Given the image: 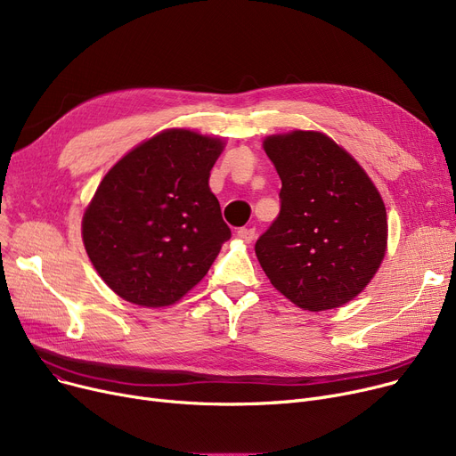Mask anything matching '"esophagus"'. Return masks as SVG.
<instances>
[{
  "label": "esophagus",
  "mask_w": 456,
  "mask_h": 456,
  "mask_svg": "<svg viewBox=\"0 0 456 456\" xmlns=\"http://www.w3.org/2000/svg\"><path fill=\"white\" fill-rule=\"evenodd\" d=\"M236 236L240 238V240L251 244V242L255 240V229H251V227H242V229L236 231Z\"/></svg>",
  "instance_id": "esophagus-1"
}]
</instances>
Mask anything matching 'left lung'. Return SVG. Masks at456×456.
<instances>
[{"label": "left lung", "instance_id": "1", "mask_svg": "<svg viewBox=\"0 0 456 456\" xmlns=\"http://www.w3.org/2000/svg\"><path fill=\"white\" fill-rule=\"evenodd\" d=\"M281 177V212L255 253L273 289L310 313L361 294L385 260L387 207L377 186L320 131L270 134L262 142Z\"/></svg>", "mask_w": 456, "mask_h": 456}]
</instances>
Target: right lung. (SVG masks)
<instances>
[{"mask_svg": "<svg viewBox=\"0 0 456 456\" xmlns=\"http://www.w3.org/2000/svg\"><path fill=\"white\" fill-rule=\"evenodd\" d=\"M220 136L164 129L119 159L85 208L88 258L122 299L175 305L207 275L231 229L210 191Z\"/></svg>", "mask_w": 456, "mask_h": 456, "instance_id": "1", "label": "right lung"}]
</instances>
